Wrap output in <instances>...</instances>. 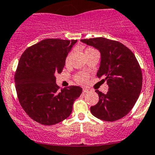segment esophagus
I'll list each match as a JSON object with an SVG mask.
<instances>
[{
    "label": "esophagus",
    "mask_w": 155,
    "mask_h": 155,
    "mask_svg": "<svg viewBox=\"0 0 155 155\" xmlns=\"http://www.w3.org/2000/svg\"><path fill=\"white\" fill-rule=\"evenodd\" d=\"M88 91H89V89H87V88H84L83 89L84 93H87Z\"/></svg>",
    "instance_id": "1"
}]
</instances>
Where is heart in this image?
I'll list each match as a JSON object with an SVG mask.
<instances>
[{
  "instance_id": "obj_1",
  "label": "heart",
  "mask_w": 155,
  "mask_h": 155,
  "mask_svg": "<svg viewBox=\"0 0 155 155\" xmlns=\"http://www.w3.org/2000/svg\"><path fill=\"white\" fill-rule=\"evenodd\" d=\"M89 49H90V48H89ZM87 50H88V49H87ZM70 58H71V54L68 55V57H67L66 64H68V62L70 61ZM76 78V81L78 82V83L85 84L87 81V75L86 74L80 73V74H78L76 75V78Z\"/></svg>"
}]
</instances>
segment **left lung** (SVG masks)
Returning <instances> with one entry per match:
<instances>
[{"label": "left lung", "instance_id": "8db88e82", "mask_svg": "<svg viewBox=\"0 0 155 155\" xmlns=\"http://www.w3.org/2000/svg\"><path fill=\"white\" fill-rule=\"evenodd\" d=\"M81 41L97 49L101 54L98 78L104 77L108 91L99 96L97 104L91 107L94 117L114 121L133 108L142 87V73L135 56L129 48L118 41L104 38L83 39Z\"/></svg>", "mask_w": 155, "mask_h": 155}]
</instances>
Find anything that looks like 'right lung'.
Returning <instances> with one entry per match:
<instances>
[{"mask_svg": "<svg viewBox=\"0 0 155 155\" xmlns=\"http://www.w3.org/2000/svg\"><path fill=\"white\" fill-rule=\"evenodd\" d=\"M77 40L45 39L21 55L15 73L18 100L27 114L44 125H53L70 116L74 101L82 93L79 86L61 89L56 74L65 65Z\"/></svg>", "mask_w": 155, "mask_h": 155, "instance_id": "right-lung-1", "label": "right lung"}]
</instances>
